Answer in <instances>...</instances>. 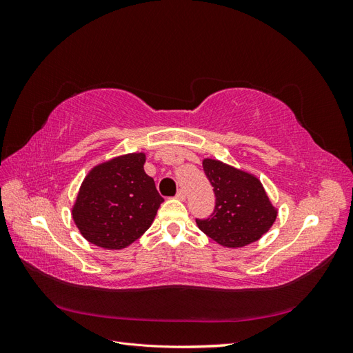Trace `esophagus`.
Masks as SVG:
<instances>
[{
	"label": "esophagus",
	"mask_w": 353,
	"mask_h": 353,
	"mask_svg": "<svg viewBox=\"0 0 353 353\" xmlns=\"http://www.w3.org/2000/svg\"><path fill=\"white\" fill-rule=\"evenodd\" d=\"M176 199H179V200H185V197H187V193H185V190H183V188H179L178 190V193H176V196H175Z\"/></svg>",
	"instance_id": "obj_1"
}]
</instances>
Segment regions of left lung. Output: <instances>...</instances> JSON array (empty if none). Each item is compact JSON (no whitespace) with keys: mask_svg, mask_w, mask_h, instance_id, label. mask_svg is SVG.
<instances>
[{"mask_svg":"<svg viewBox=\"0 0 353 353\" xmlns=\"http://www.w3.org/2000/svg\"><path fill=\"white\" fill-rule=\"evenodd\" d=\"M203 170L215 193V208L196 222L210 239L227 248H243L271 228L276 212L258 178L218 160H203Z\"/></svg>","mask_w":353,"mask_h":353,"instance_id":"left-lung-1","label":"left lung"}]
</instances>
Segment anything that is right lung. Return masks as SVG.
<instances>
[{"label":"right lung","instance_id":"obj_1","mask_svg":"<svg viewBox=\"0 0 353 353\" xmlns=\"http://www.w3.org/2000/svg\"><path fill=\"white\" fill-rule=\"evenodd\" d=\"M143 153L126 154L94 168L73 208L82 236L104 249H123L152 225L163 197L144 172Z\"/></svg>","mask_w":353,"mask_h":353}]
</instances>
